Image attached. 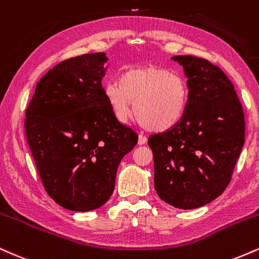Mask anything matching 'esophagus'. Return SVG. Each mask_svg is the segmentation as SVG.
<instances>
[{
  "label": "esophagus",
  "mask_w": 259,
  "mask_h": 259,
  "mask_svg": "<svg viewBox=\"0 0 259 259\" xmlns=\"http://www.w3.org/2000/svg\"><path fill=\"white\" fill-rule=\"evenodd\" d=\"M145 143H147V137L143 136V135H139V138H138V144H139V145H144Z\"/></svg>",
  "instance_id": "esophagus-1"
}]
</instances>
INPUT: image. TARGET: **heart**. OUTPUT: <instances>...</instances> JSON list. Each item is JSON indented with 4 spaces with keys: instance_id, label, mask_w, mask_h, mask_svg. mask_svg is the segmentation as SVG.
I'll return each mask as SVG.
<instances>
[{
    "instance_id": "1",
    "label": "heart",
    "mask_w": 259,
    "mask_h": 259,
    "mask_svg": "<svg viewBox=\"0 0 259 259\" xmlns=\"http://www.w3.org/2000/svg\"><path fill=\"white\" fill-rule=\"evenodd\" d=\"M105 98L115 117L126 122L136 114L143 126L155 132H165L183 117L188 87L182 76L160 66H138L123 70L120 81L104 87Z\"/></svg>"
}]
</instances>
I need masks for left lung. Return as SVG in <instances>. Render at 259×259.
Wrapping results in <instances>:
<instances>
[{
  "label": "left lung",
  "instance_id": "obj_1",
  "mask_svg": "<svg viewBox=\"0 0 259 259\" xmlns=\"http://www.w3.org/2000/svg\"><path fill=\"white\" fill-rule=\"evenodd\" d=\"M187 76L182 120L149 138L157 195L176 208L193 209L226 190L245 143V117L234 84L202 58L175 56Z\"/></svg>",
  "mask_w": 259,
  "mask_h": 259
}]
</instances>
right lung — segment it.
<instances>
[{
    "instance_id": "obj_1",
    "label": "right lung",
    "mask_w": 259,
    "mask_h": 259,
    "mask_svg": "<svg viewBox=\"0 0 259 259\" xmlns=\"http://www.w3.org/2000/svg\"><path fill=\"white\" fill-rule=\"evenodd\" d=\"M108 57L88 53L51 69L36 84L25 135L45 189L62 207H102L138 135L115 117L102 80Z\"/></svg>"
}]
</instances>
